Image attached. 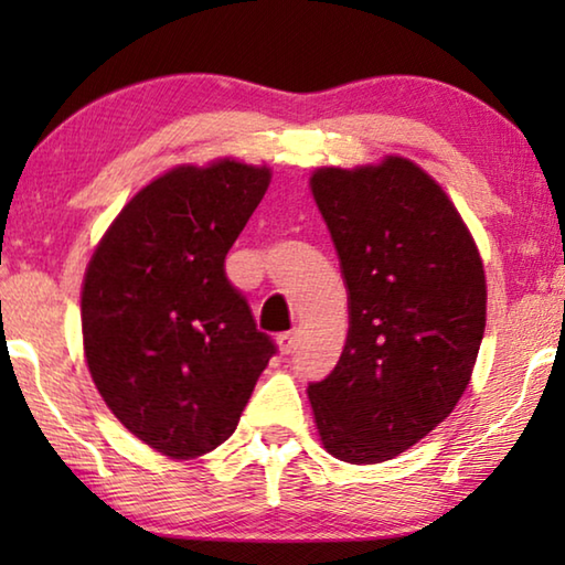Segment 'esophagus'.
<instances>
[{"mask_svg": "<svg viewBox=\"0 0 565 565\" xmlns=\"http://www.w3.org/2000/svg\"><path fill=\"white\" fill-rule=\"evenodd\" d=\"M276 343H279L281 353H294L296 347H299V331L291 329L286 333H279V339H276Z\"/></svg>", "mask_w": 565, "mask_h": 565, "instance_id": "1", "label": "esophagus"}]
</instances>
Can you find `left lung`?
Listing matches in <instances>:
<instances>
[{
    "mask_svg": "<svg viewBox=\"0 0 565 565\" xmlns=\"http://www.w3.org/2000/svg\"><path fill=\"white\" fill-rule=\"evenodd\" d=\"M311 194L349 289L347 347L309 384L313 418L333 458L381 463L431 434L471 381L483 262L446 191L404 157L321 167Z\"/></svg>",
    "mask_w": 565,
    "mask_h": 565,
    "instance_id": "left-lung-1",
    "label": "left lung"
}]
</instances>
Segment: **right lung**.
<instances>
[{"mask_svg": "<svg viewBox=\"0 0 565 565\" xmlns=\"http://www.w3.org/2000/svg\"><path fill=\"white\" fill-rule=\"evenodd\" d=\"M269 181V167L234 159L171 169L121 209L84 274L94 384L139 441L169 458L224 444L276 353L224 271Z\"/></svg>", "mask_w": 565, "mask_h": 565, "instance_id": "right-lung-1", "label": "right lung"}]
</instances>
